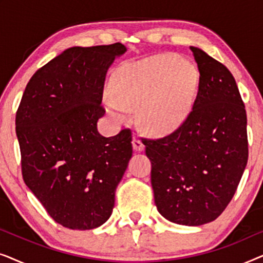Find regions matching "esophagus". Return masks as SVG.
<instances>
[{
  "mask_svg": "<svg viewBox=\"0 0 263 263\" xmlns=\"http://www.w3.org/2000/svg\"><path fill=\"white\" fill-rule=\"evenodd\" d=\"M133 147L136 152H141V151L145 149V143L142 142V140H140L139 138H134L133 139Z\"/></svg>",
  "mask_w": 263,
  "mask_h": 263,
  "instance_id": "esophagus-1",
  "label": "esophagus"
}]
</instances>
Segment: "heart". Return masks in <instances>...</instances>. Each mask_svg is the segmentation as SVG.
<instances>
[{
	"instance_id": "obj_1",
	"label": "heart",
	"mask_w": 263,
	"mask_h": 263,
	"mask_svg": "<svg viewBox=\"0 0 263 263\" xmlns=\"http://www.w3.org/2000/svg\"><path fill=\"white\" fill-rule=\"evenodd\" d=\"M199 85L193 63L174 55H161L127 64L115 74L114 91L105 105L111 116L127 121V110L141 109L147 130L164 134L183 123L192 109Z\"/></svg>"
}]
</instances>
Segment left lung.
Returning <instances> with one entry per match:
<instances>
[{
	"label": "left lung",
	"mask_w": 263,
	"mask_h": 263,
	"mask_svg": "<svg viewBox=\"0 0 263 263\" xmlns=\"http://www.w3.org/2000/svg\"><path fill=\"white\" fill-rule=\"evenodd\" d=\"M199 89L184 122L164 138L145 139L158 212L179 225L200 226L220 215L247 166L246 106L224 64L190 46Z\"/></svg>",
	"instance_id": "1"
}]
</instances>
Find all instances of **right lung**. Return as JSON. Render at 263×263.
Returning <instances> with one entry per match:
<instances>
[{"label": "right lung", "mask_w": 263, "mask_h": 263, "mask_svg": "<svg viewBox=\"0 0 263 263\" xmlns=\"http://www.w3.org/2000/svg\"><path fill=\"white\" fill-rule=\"evenodd\" d=\"M121 43L67 49L38 69L17 107L15 130L25 184L56 222L92 230L112 213L133 156L132 132L100 135L106 71Z\"/></svg>", "instance_id": "add662e5"}]
</instances>
